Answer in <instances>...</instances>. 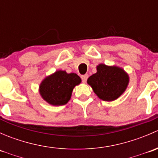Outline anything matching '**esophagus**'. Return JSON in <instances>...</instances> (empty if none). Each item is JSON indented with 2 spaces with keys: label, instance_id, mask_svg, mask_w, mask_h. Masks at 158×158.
Returning a JSON list of instances; mask_svg holds the SVG:
<instances>
[{
  "label": "esophagus",
  "instance_id": "1",
  "mask_svg": "<svg viewBox=\"0 0 158 158\" xmlns=\"http://www.w3.org/2000/svg\"><path fill=\"white\" fill-rule=\"evenodd\" d=\"M81 78H82V82H83L84 83H85V82H86V81H87V79H88V75H87V74H85V75H83V76H81Z\"/></svg>",
  "mask_w": 158,
  "mask_h": 158
}]
</instances>
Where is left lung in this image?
Wrapping results in <instances>:
<instances>
[{
	"label": "left lung",
	"instance_id": "obj_1",
	"mask_svg": "<svg viewBox=\"0 0 158 158\" xmlns=\"http://www.w3.org/2000/svg\"><path fill=\"white\" fill-rule=\"evenodd\" d=\"M129 82L128 75L118 66L99 64L97 73L89 78L87 82L94 92L103 101H114L122 95Z\"/></svg>",
	"mask_w": 158,
	"mask_h": 158
}]
</instances>
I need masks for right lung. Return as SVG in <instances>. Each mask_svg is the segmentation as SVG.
I'll list each match as a JSON object with an SVG mask.
<instances>
[{
    "instance_id": "add662e5",
    "label": "right lung",
    "mask_w": 158,
    "mask_h": 158,
    "mask_svg": "<svg viewBox=\"0 0 158 158\" xmlns=\"http://www.w3.org/2000/svg\"><path fill=\"white\" fill-rule=\"evenodd\" d=\"M80 82V77L76 73L59 70L44 79L40 85V94L49 104L63 106L69 102L74 87Z\"/></svg>"
}]
</instances>
